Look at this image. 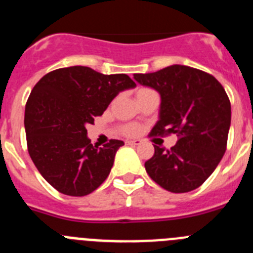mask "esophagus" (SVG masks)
I'll return each mask as SVG.
<instances>
[{"instance_id": "34e87169", "label": "esophagus", "mask_w": 253, "mask_h": 253, "mask_svg": "<svg viewBox=\"0 0 253 253\" xmlns=\"http://www.w3.org/2000/svg\"><path fill=\"white\" fill-rule=\"evenodd\" d=\"M126 144H129V146H139L140 143V140H138V139H134V140H126Z\"/></svg>"}]
</instances>
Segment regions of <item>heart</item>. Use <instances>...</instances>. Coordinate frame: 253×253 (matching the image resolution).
<instances>
[{
	"label": "heart",
	"mask_w": 253,
	"mask_h": 253,
	"mask_svg": "<svg viewBox=\"0 0 253 253\" xmlns=\"http://www.w3.org/2000/svg\"><path fill=\"white\" fill-rule=\"evenodd\" d=\"M146 91H149V88H139V90L137 91V95H139V93L142 92H146ZM120 131L124 134L125 137H135V135H138V133L140 131V128L138 124L129 123V124L123 125L122 128H120Z\"/></svg>",
	"instance_id": "1"
}]
</instances>
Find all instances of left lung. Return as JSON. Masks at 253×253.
Segmentation results:
<instances>
[{
  "instance_id": "8db88e82",
  "label": "left lung",
  "mask_w": 253,
  "mask_h": 253,
  "mask_svg": "<svg viewBox=\"0 0 253 253\" xmlns=\"http://www.w3.org/2000/svg\"><path fill=\"white\" fill-rule=\"evenodd\" d=\"M134 80L161 95L160 120L151 135L176 134L171 149L154 146L144 166L149 177L171 193L198 189L213 173L227 149L231 101L215 77L193 67H166L135 73Z\"/></svg>"
}]
</instances>
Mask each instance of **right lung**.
<instances>
[{"label":"right lung","instance_id":"add662e5","mask_svg":"<svg viewBox=\"0 0 253 253\" xmlns=\"http://www.w3.org/2000/svg\"><path fill=\"white\" fill-rule=\"evenodd\" d=\"M135 87L128 75H102L73 66L46 73L25 106L28 151L51 186L69 196H84L106 180L123 140L91 144L87 124L102 115L120 91Z\"/></svg>","mask_w":253,"mask_h":253}]
</instances>
